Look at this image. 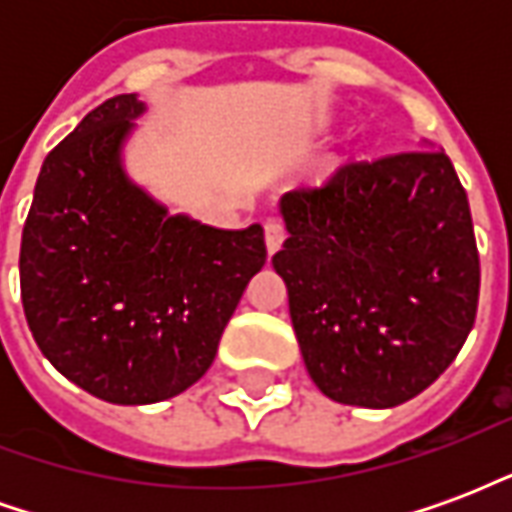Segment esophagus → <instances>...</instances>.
<instances>
[{"instance_id": "34e87169", "label": "esophagus", "mask_w": 512, "mask_h": 512, "mask_svg": "<svg viewBox=\"0 0 512 512\" xmlns=\"http://www.w3.org/2000/svg\"><path fill=\"white\" fill-rule=\"evenodd\" d=\"M263 233H266V249L268 255H274V252H279V246H282V241H285V227L277 222V219H268L266 224H263Z\"/></svg>"}]
</instances>
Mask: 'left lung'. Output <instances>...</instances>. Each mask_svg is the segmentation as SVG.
<instances>
[{"mask_svg": "<svg viewBox=\"0 0 512 512\" xmlns=\"http://www.w3.org/2000/svg\"><path fill=\"white\" fill-rule=\"evenodd\" d=\"M307 373L345 406L392 408L452 365L472 332L480 257L469 200L444 150L348 164L279 202Z\"/></svg>", "mask_w": 512, "mask_h": 512, "instance_id": "8db88e82", "label": "left lung"}]
</instances>
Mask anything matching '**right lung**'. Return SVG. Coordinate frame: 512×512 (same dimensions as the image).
I'll return each mask as SVG.
<instances>
[{
	"label": "right lung",
	"mask_w": 512,
	"mask_h": 512,
	"mask_svg": "<svg viewBox=\"0 0 512 512\" xmlns=\"http://www.w3.org/2000/svg\"><path fill=\"white\" fill-rule=\"evenodd\" d=\"M145 104L95 106L40 167L21 233V301L62 376L117 406L186 392L211 367L249 279L263 227L216 230L169 216L123 169Z\"/></svg>",
	"instance_id": "1"
}]
</instances>
